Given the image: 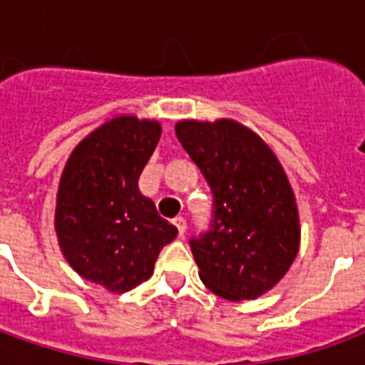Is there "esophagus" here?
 <instances>
[{"mask_svg": "<svg viewBox=\"0 0 365 365\" xmlns=\"http://www.w3.org/2000/svg\"><path fill=\"white\" fill-rule=\"evenodd\" d=\"M174 225H175V229H178V235L183 237V235H185V229H187V222H185V219H183V217H175Z\"/></svg>", "mask_w": 365, "mask_h": 365, "instance_id": "1", "label": "esophagus"}]
</instances>
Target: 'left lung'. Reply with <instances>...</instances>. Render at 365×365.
Here are the masks:
<instances>
[{
  "label": "left lung",
  "instance_id": "1",
  "mask_svg": "<svg viewBox=\"0 0 365 365\" xmlns=\"http://www.w3.org/2000/svg\"><path fill=\"white\" fill-rule=\"evenodd\" d=\"M175 136L213 195L209 229L190 238L201 282L230 301L260 297L299 250L297 205L282 164L235 120H182Z\"/></svg>",
  "mask_w": 365,
  "mask_h": 365
}]
</instances>
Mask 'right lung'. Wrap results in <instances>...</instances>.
Wrapping results in <instances>:
<instances>
[{
  "instance_id": "right-lung-1",
  "label": "right lung",
  "mask_w": 365,
  "mask_h": 365,
  "mask_svg": "<svg viewBox=\"0 0 365 365\" xmlns=\"http://www.w3.org/2000/svg\"><path fill=\"white\" fill-rule=\"evenodd\" d=\"M160 133L156 120L117 117L76 146L60 178V248L83 279L113 293L146 282L160 250L178 235L138 191Z\"/></svg>"
}]
</instances>
